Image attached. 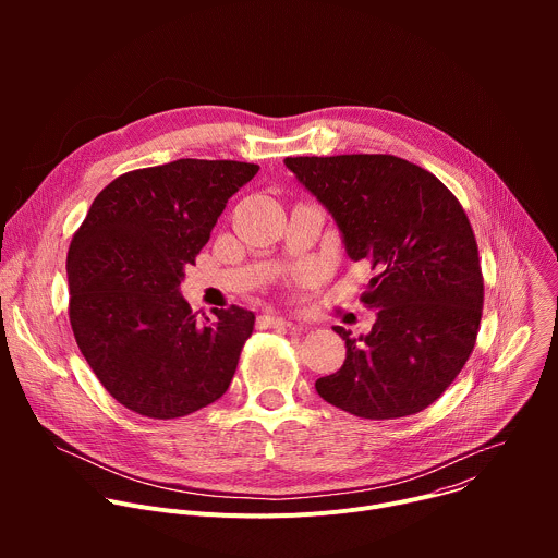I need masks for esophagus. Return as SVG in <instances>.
Returning a JSON list of instances; mask_svg holds the SVG:
<instances>
[{
    "label": "esophagus",
    "mask_w": 558,
    "mask_h": 558,
    "mask_svg": "<svg viewBox=\"0 0 558 558\" xmlns=\"http://www.w3.org/2000/svg\"><path fill=\"white\" fill-rule=\"evenodd\" d=\"M256 325H258V329H287V327H291L287 320H282V317H276V315H260Z\"/></svg>",
    "instance_id": "obj_1"
}]
</instances>
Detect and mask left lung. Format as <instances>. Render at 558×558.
I'll return each instance as SVG.
<instances>
[{"mask_svg":"<svg viewBox=\"0 0 558 558\" xmlns=\"http://www.w3.org/2000/svg\"><path fill=\"white\" fill-rule=\"evenodd\" d=\"M287 168L342 229L351 260L377 274L362 302L368 336L347 340L340 371L315 381L325 402L362 420L428 409L468 362L484 311L472 225L457 196L392 154L287 156Z\"/></svg>","mask_w":558,"mask_h":558,"instance_id":"obj_1","label":"left lung"}]
</instances>
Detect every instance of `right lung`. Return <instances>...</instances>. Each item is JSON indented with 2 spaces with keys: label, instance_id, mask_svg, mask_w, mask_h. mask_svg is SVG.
Listing matches in <instances>:
<instances>
[{
  "label": "right lung",
  "instance_id": "obj_1",
  "mask_svg": "<svg viewBox=\"0 0 558 558\" xmlns=\"http://www.w3.org/2000/svg\"><path fill=\"white\" fill-rule=\"evenodd\" d=\"M258 172L241 161L132 170L93 201L68 250V315L78 351L114 400L177 420L229 388L254 313L231 304L198 323L179 287L225 203Z\"/></svg>",
  "mask_w": 558,
  "mask_h": 558
}]
</instances>
